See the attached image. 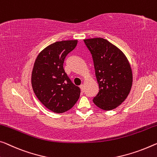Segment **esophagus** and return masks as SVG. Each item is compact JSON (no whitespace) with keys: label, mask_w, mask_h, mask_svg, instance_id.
<instances>
[{"label":"esophagus","mask_w":157,"mask_h":157,"mask_svg":"<svg viewBox=\"0 0 157 157\" xmlns=\"http://www.w3.org/2000/svg\"><path fill=\"white\" fill-rule=\"evenodd\" d=\"M80 88H81V91L82 92H84V86L83 85V84H81V85L80 86Z\"/></svg>","instance_id":"obj_1"}]
</instances>
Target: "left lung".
Returning <instances> with one entry per match:
<instances>
[{
  "mask_svg": "<svg viewBox=\"0 0 157 157\" xmlns=\"http://www.w3.org/2000/svg\"><path fill=\"white\" fill-rule=\"evenodd\" d=\"M92 55L99 92L93 102L99 108L115 109L126 100L131 89L132 74L125 55L102 38L83 40Z\"/></svg>",
  "mask_w": 157,
  "mask_h": 157,
  "instance_id": "8db88e82",
  "label": "left lung"
}]
</instances>
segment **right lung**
I'll return each instance as SVG.
<instances>
[{
	"mask_svg": "<svg viewBox=\"0 0 157 157\" xmlns=\"http://www.w3.org/2000/svg\"><path fill=\"white\" fill-rule=\"evenodd\" d=\"M76 44V40L55 42L42 50L35 61L31 75L33 92L55 113L70 109L80 96V88L72 83L63 67L67 55Z\"/></svg>",
	"mask_w": 157,
	"mask_h": 157,
	"instance_id": "obj_1",
	"label": "right lung"
}]
</instances>
